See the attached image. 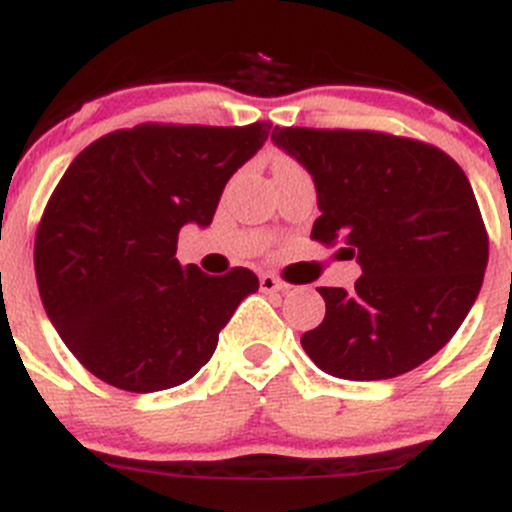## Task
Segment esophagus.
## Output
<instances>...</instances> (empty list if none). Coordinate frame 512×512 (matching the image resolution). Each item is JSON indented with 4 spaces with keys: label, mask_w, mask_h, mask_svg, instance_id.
Returning a JSON list of instances; mask_svg holds the SVG:
<instances>
[{
    "label": "esophagus",
    "mask_w": 512,
    "mask_h": 512,
    "mask_svg": "<svg viewBox=\"0 0 512 512\" xmlns=\"http://www.w3.org/2000/svg\"><path fill=\"white\" fill-rule=\"evenodd\" d=\"M260 290L262 292H287V285L282 280H277L275 275H260Z\"/></svg>",
    "instance_id": "obj_1"
}]
</instances>
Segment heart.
Returning a JSON list of instances; mask_svg holds the SVG:
<instances>
[{
	"mask_svg": "<svg viewBox=\"0 0 512 512\" xmlns=\"http://www.w3.org/2000/svg\"><path fill=\"white\" fill-rule=\"evenodd\" d=\"M290 162L292 160H280V162H277V165H290Z\"/></svg>",
	"mask_w": 512,
	"mask_h": 512,
	"instance_id": "obj_1",
	"label": "heart"
}]
</instances>
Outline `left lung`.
Here are the masks:
<instances>
[{
  "label": "left lung",
  "instance_id": "left-lung-1",
  "mask_svg": "<svg viewBox=\"0 0 512 512\" xmlns=\"http://www.w3.org/2000/svg\"><path fill=\"white\" fill-rule=\"evenodd\" d=\"M312 175V240L357 257L355 290L317 287L325 320L300 337L320 370L388 380L423 365L463 325L483 285L488 232L468 177L438 147L372 130L275 127Z\"/></svg>",
  "mask_w": 512,
  "mask_h": 512
}]
</instances>
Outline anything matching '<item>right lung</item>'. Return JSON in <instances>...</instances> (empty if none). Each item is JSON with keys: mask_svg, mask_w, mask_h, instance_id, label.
<instances>
[{"mask_svg": "<svg viewBox=\"0 0 512 512\" xmlns=\"http://www.w3.org/2000/svg\"><path fill=\"white\" fill-rule=\"evenodd\" d=\"M245 127L137 124L84 147L49 197L34 237L42 305L99 380L157 393L197 375L255 272L205 275L175 257L187 222L207 227L227 180L265 145Z\"/></svg>", "mask_w": 512, "mask_h": 512, "instance_id": "add662e5", "label": "right lung"}]
</instances>
